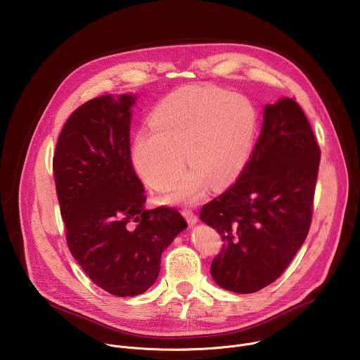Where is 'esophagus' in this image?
Returning a JSON list of instances; mask_svg holds the SVG:
<instances>
[{
	"instance_id": "1",
	"label": "esophagus",
	"mask_w": 360,
	"mask_h": 360,
	"mask_svg": "<svg viewBox=\"0 0 360 360\" xmlns=\"http://www.w3.org/2000/svg\"><path fill=\"white\" fill-rule=\"evenodd\" d=\"M182 215L185 217V219H186V222L192 226V225H195L196 222H198V218H196V215L193 214V211L192 210H184L182 211Z\"/></svg>"
}]
</instances>
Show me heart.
<instances>
[{"instance_id": "obj_1", "label": "heart", "mask_w": 360, "mask_h": 360, "mask_svg": "<svg viewBox=\"0 0 360 360\" xmlns=\"http://www.w3.org/2000/svg\"><path fill=\"white\" fill-rule=\"evenodd\" d=\"M150 128L136 132L131 160L153 189L165 191L185 167H192L164 198L167 203L193 205L211 184L222 188L245 168L255 142L258 115L252 102L218 86L174 91L153 108Z\"/></svg>"}]
</instances>
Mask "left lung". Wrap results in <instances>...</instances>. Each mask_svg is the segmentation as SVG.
Masks as SVG:
<instances>
[{"label":"left lung","instance_id":"left-lung-1","mask_svg":"<svg viewBox=\"0 0 360 360\" xmlns=\"http://www.w3.org/2000/svg\"><path fill=\"white\" fill-rule=\"evenodd\" d=\"M321 150L290 98L264 110V124L238 181L199 218L224 239L211 265L218 286L253 293L276 281L303 245L312 219Z\"/></svg>","mask_w":360,"mask_h":360}]
</instances>
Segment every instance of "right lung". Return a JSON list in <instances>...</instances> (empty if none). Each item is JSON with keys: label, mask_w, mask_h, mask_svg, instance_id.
Segmentation results:
<instances>
[{"label": "right lung", "mask_w": 360, "mask_h": 360, "mask_svg": "<svg viewBox=\"0 0 360 360\" xmlns=\"http://www.w3.org/2000/svg\"><path fill=\"white\" fill-rule=\"evenodd\" d=\"M135 102V94L88 101L65 122L54 155L68 248L95 285L120 297L155 283L162 252L188 226L174 208H145L129 148Z\"/></svg>", "instance_id": "obj_1"}]
</instances>
